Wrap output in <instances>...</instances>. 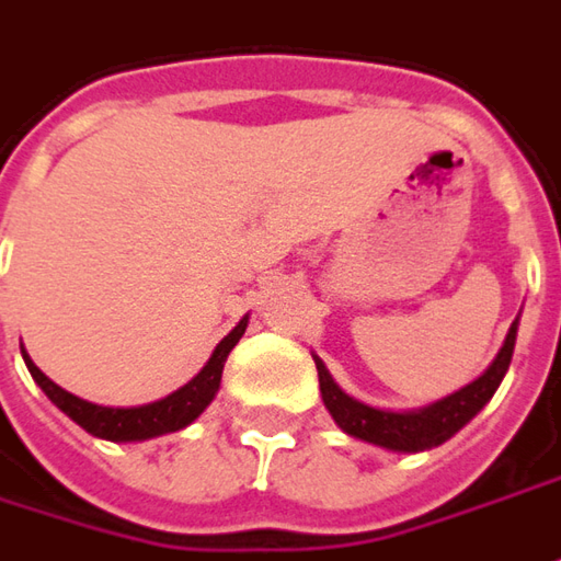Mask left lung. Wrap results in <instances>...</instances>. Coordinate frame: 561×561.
<instances>
[{
	"label": "left lung",
	"instance_id": "1",
	"mask_svg": "<svg viewBox=\"0 0 561 561\" xmlns=\"http://www.w3.org/2000/svg\"><path fill=\"white\" fill-rule=\"evenodd\" d=\"M513 346H516V321L511 324V334L504 340L499 358L480 379H473L471 386H465L444 401L431 403L425 410H413V413H389V410H376V407L348 398L346 391L331 379L328 367L316 358L321 401L331 410L336 425L352 437H362L367 444L398 449V453H422V449L449 440L458 428H465L483 410L485 401L495 394L507 367H511Z\"/></svg>",
	"mask_w": 561,
	"mask_h": 561
}]
</instances>
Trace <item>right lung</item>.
<instances>
[{
    "mask_svg": "<svg viewBox=\"0 0 561 561\" xmlns=\"http://www.w3.org/2000/svg\"><path fill=\"white\" fill-rule=\"evenodd\" d=\"M245 324H249V319H242L240 324L215 346L209 364L187 382L185 389L172 391L170 398H163V401L148 403V407H130V410L81 401L76 394H69L66 389H60L57 382H50L48 376L42 374V370L30 362V355H26L23 348L21 352L35 382L42 386V391L60 407L66 416L72 419V422H78V425L88 431V434H93V437L124 444V440H148V437L170 434V431H179L185 428V425H191V422L209 407V401L215 398V391L221 386V370H225L227 355H230V348L240 343V336L245 334Z\"/></svg>",
    "mask_w": 561,
    "mask_h": 561,
    "instance_id": "obj_1",
    "label": "right lung"
}]
</instances>
